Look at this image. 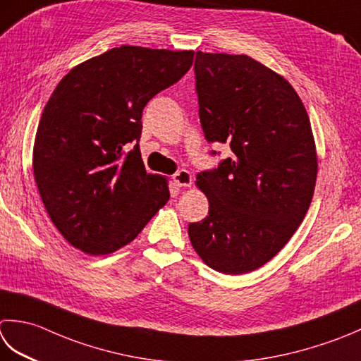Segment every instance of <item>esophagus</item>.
<instances>
[{"label": "esophagus", "mask_w": 361, "mask_h": 361, "mask_svg": "<svg viewBox=\"0 0 361 361\" xmlns=\"http://www.w3.org/2000/svg\"><path fill=\"white\" fill-rule=\"evenodd\" d=\"M173 181L176 186L189 188L192 185V175H190L188 171H185V169H181V171H178L173 175Z\"/></svg>", "instance_id": "1"}]
</instances>
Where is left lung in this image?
Here are the masks:
<instances>
[{"label": "left lung", "instance_id": "obj_1", "mask_svg": "<svg viewBox=\"0 0 361 361\" xmlns=\"http://www.w3.org/2000/svg\"><path fill=\"white\" fill-rule=\"evenodd\" d=\"M194 72L204 139L233 154L197 175L209 211L189 224V239L211 269L252 272L283 249L312 203V125L291 84L249 56L197 51Z\"/></svg>", "mask_w": 361, "mask_h": 361}]
</instances>
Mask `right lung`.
I'll list each match as a JSON object with an SVG mask.
<instances>
[{"label": "right lung", "instance_id": "right-lung-1", "mask_svg": "<svg viewBox=\"0 0 361 361\" xmlns=\"http://www.w3.org/2000/svg\"><path fill=\"white\" fill-rule=\"evenodd\" d=\"M192 59L194 51L122 45L70 70L49 97L32 171L49 219L76 249L118 250L167 203L166 178L147 173L140 157V118Z\"/></svg>", "mask_w": 361, "mask_h": 361}]
</instances>
